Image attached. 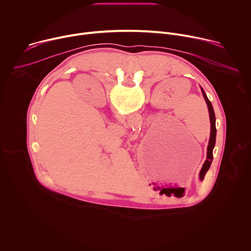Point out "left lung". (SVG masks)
I'll list each match as a JSON object with an SVG mask.
<instances>
[{
    "mask_svg": "<svg viewBox=\"0 0 251 251\" xmlns=\"http://www.w3.org/2000/svg\"><path fill=\"white\" fill-rule=\"evenodd\" d=\"M201 93L203 95V98L206 102L207 105V109H208V113H209V120H210V135H209V140H208V145H207V152H206V160L204 161L201 170L200 172V180L202 181L203 177L206 174V172L208 171L213 156H212V151L214 146H216V137H217V128H216V115H214V111H213V107L211 105V102L208 100L205 92L203 91V89L201 87Z\"/></svg>",
    "mask_w": 251,
    "mask_h": 251,
    "instance_id": "1",
    "label": "left lung"
}]
</instances>
